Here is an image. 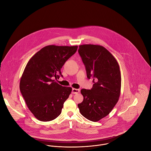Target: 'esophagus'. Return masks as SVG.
<instances>
[{
    "mask_svg": "<svg viewBox=\"0 0 151 151\" xmlns=\"http://www.w3.org/2000/svg\"><path fill=\"white\" fill-rule=\"evenodd\" d=\"M79 92H80L79 89H76V88L72 89V94H78Z\"/></svg>",
    "mask_w": 151,
    "mask_h": 151,
    "instance_id": "obj_1",
    "label": "esophagus"
}]
</instances>
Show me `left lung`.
Returning <instances> with one entry per match:
<instances>
[{
    "label": "left lung",
    "instance_id": "8db88e82",
    "mask_svg": "<svg viewBox=\"0 0 151 151\" xmlns=\"http://www.w3.org/2000/svg\"><path fill=\"white\" fill-rule=\"evenodd\" d=\"M78 52L86 66L88 78H93L91 90L81 89V114L97 122L108 115L119 100L121 76L119 64L112 54L100 45H80Z\"/></svg>",
    "mask_w": 151,
    "mask_h": 151
}]
</instances>
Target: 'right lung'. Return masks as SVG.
I'll return each mask as SVG.
<instances>
[{"instance_id":"right-lung-1","label":"right lung","mask_w":151,"mask_h":151,"mask_svg":"<svg viewBox=\"0 0 151 151\" xmlns=\"http://www.w3.org/2000/svg\"><path fill=\"white\" fill-rule=\"evenodd\" d=\"M78 46L49 45L37 52L28 61L20 81V90L26 104L39 121L55 119L72 88L63 87L52 78H59L61 68Z\"/></svg>"}]
</instances>
